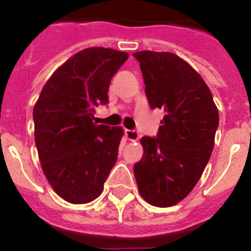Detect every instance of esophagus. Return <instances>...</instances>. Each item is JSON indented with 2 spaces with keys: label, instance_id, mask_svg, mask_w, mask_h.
<instances>
[{
  "label": "esophagus",
  "instance_id": "esophagus-1",
  "mask_svg": "<svg viewBox=\"0 0 251 251\" xmlns=\"http://www.w3.org/2000/svg\"><path fill=\"white\" fill-rule=\"evenodd\" d=\"M125 136L130 141H137L140 139V133L135 130H125Z\"/></svg>",
  "mask_w": 251,
  "mask_h": 251
}]
</instances>
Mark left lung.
Masks as SVG:
<instances>
[{
	"instance_id": "8db88e82",
	"label": "left lung",
	"mask_w": 251,
	"mask_h": 251,
	"mask_svg": "<svg viewBox=\"0 0 251 251\" xmlns=\"http://www.w3.org/2000/svg\"><path fill=\"white\" fill-rule=\"evenodd\" d=\"M140 62L151 109H162L156 137L144 136V156L133 173L141 197L156 207L186 198L207 166L219 114L202 76L170 51L133 53Z\"/></svg>"
}]
</instances>
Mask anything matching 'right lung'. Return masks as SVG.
Here are the masks:
<instances>
[{"mask_svg":"<svg viewBox=\"0 0 251 251\" xmlns=\"http://www.w3.org/2000/svg\"><path fill=\"white\" fill-rule=\"evenodd\" d=\"M127 58L104 47L78 51L51 74L34 105L42 170L55 193L73 204L98 198L118 160L123 127L93 120L95 107L109 101L110 81Z\"/></svg>","mask_w":251,"mask_h":251,"instance_id":"add662e5","label":"right lung"}]
</instances>
